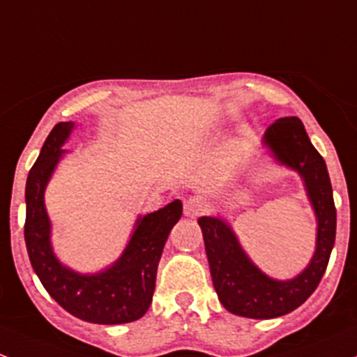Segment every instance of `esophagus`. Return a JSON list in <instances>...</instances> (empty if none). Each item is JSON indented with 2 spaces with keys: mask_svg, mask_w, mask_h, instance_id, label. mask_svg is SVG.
Masks as SVG:
<instances>
[{
  "mask_svg": "<svg viewBox=\"0 0 357 357\" xmlns=\"http://www.w3.org/2000/svg\"><path fill=\"white\" fill-rule=\"evenodd\" d=\"M205 210H207V204H205L202 198L193 197L185 202V215L190 217V219H197V217L202 215Z\"/></svg>",
  "mask_w": 357,
  "mask_h": 357,
  "instance_id": "esophagus-1",
  "label": "esophagus"
}]
</instances>
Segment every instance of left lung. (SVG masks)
<instances>
[{"mask_svg": "<svg viewBox=\"0 0 357 357\" xmlns=\"http://www.w3.org/2000/svg\"><path fill=\"white\" fill-rule=\"evenodd\" d=\"M261 144L279 166L301 176L317 217V245L310 264L292 279H273L250 260L226 219L205 215L198 224L204 232L213 289L222 306L238 317L270 320L294 311L318 287L335 243L337 212L327 164L310 142L301 119H277L265 130Z\"/></svg>", "mask_w": 357, "mask_h": 357, "instance_id": "obj_1", "label": "left lung"}]
</instances>
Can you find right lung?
Masks as SVG:
<instances>
[{"label": "right lung", "mask_w": 357, "mask_h": 357, "mask_svg": "<svg viewBox=\"0 0 357 357\" xmlns=\"http://www.w3.org/2000/svg\"><path fill=\"white\" fill-rule=\"evenodd\" d=\"M73 121L58 123L44 142L25 186V245L44 289L73 317L99 325H119L138 320L147 313L155 291V277L164 245L174 224L181 219L183 204L174 200L166 207L138 215L121 257L96 273H80L66 267L51 245V220L44 193L59 160Z\"/></svg>", "instance_id": "add662e5"}]
</instances>
